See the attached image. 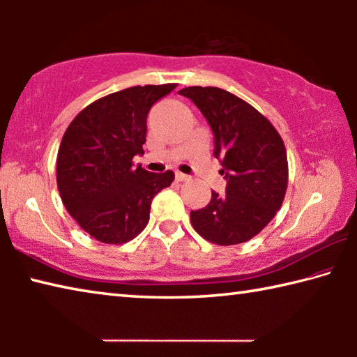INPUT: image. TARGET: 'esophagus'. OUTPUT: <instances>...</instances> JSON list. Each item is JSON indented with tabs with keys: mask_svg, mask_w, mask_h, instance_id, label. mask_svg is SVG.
Masks as SVG:
<instances>
[{
	"mask_svg": "<svg viewBox=\"0 0 357 357\" xmlns=\"http://www.w3.org/2000/svg\"><path fill=\"white\" fill-rule=\"evenodd\" d=\"M174 178H176V181H187V179H189V176H187V174L181 173V172L174 173Z\"/></svg>",
	"mask_w": 357,
	"mask_h": 357,
	"instance_id": "1",
	"label": "esophagus"
}]
</instances>
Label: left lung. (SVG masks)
<instances>
[{
    "mask_svg": "<svg viewBox=\"0 0 357 357\" xmlns=\"http://www.w3.org/2000/svg\"><path fill=\"white\" fill-rule=\"evenodd\" d=\"M203 113L214 134V157L227 179L225 195L213 192L206 206L190 211L195 231L217 245L245 243L274 219L288 185L287 149L261 113L214 86L179 91Z\"/></svg>",
    "mask_w": 357,
    "mask_h": 357,
    "instance_id": "8db88e82",
    "label": "left lung"
}]
</instances>
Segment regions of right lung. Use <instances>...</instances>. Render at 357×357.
I'll return each mask as SVG.
<instances>
[{
	"instance_id": "add662e5",
	"label": "right lung",
	"mask_w": 357,
	"mask_h": 357,
	"mask_svg": "<svg viewBox=\"0 0 357 357\" xmlns=\"http://www.w3.org/2000/svg\"><path fill=\"white\" fill-rule=\"evenodd\" d=\"M174 83L132 86L89 104L66 129L56 159L63 204L84 231L105 244H124L149 222L153 198L174 173L135 167L143 154L146 118Z\"/></svg>"
}]
</instances>
